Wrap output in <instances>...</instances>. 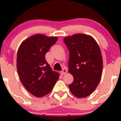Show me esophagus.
Returning a JSON list of instances; mask_svg holds the SVG:
<instances>
[{
  "label": "esophagus",
  "instance_id": "obj_1",
  "mask_svg": "<svg viewBox=\"0 0 121 121\" xmlns=\"http://www.w3.org/2000/svg\"><path fill=\"white\" fill-rule=\"evenodd\" d=\"M67 72V69H66V68H64L62 69L61 71H60V73H61L62 75H64Z\"/></svg>",
  "mask_w": 121,
  "mask_h": 121
}]
</instances>
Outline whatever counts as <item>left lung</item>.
Masks as SVG:
<instances>
[{"label":"left lung","instance_id":"left-lung-1","mask_svg":"<svg viewBox=\"0 0 121 121\" xmlns=\"http://www.w3.org/2000/svg\"><path fill=\"white\" fill-rule=\"evenodd\" d=\"M64 41L69 52L68 71L73 77L69 88L77 97H87L95 90L102 77L100 49L94 38L87 34H76Z\"/></svg>","mask_w":121,"mask_h":121}]
</instances>
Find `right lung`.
Instances as JSON below:
<instances>
[{
	"label": "right lung",
	"mask_w": 121,
	"mask_h": 121,
	"mask_svg": "<svg viewBox=\"0 0 121 121\" xmlns=\"http://www.w3.org/2000/svg\"><path fill=\"white\" fill-rule=\"evenodd\" d=\"M57 37L41 34L30 36L22 42L17 52V68L25 88L37 97L51 92L59 73L52 70L45 55L57 41Z\"/></svg>",
	"instance_id": "1"
}]
</instances>
